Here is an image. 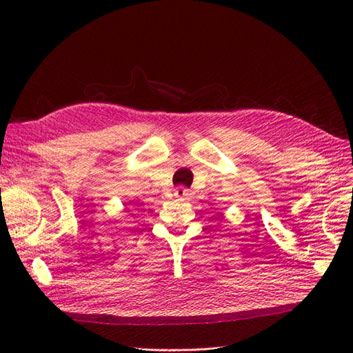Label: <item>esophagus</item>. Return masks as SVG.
<instances>
[{
    "instance_id": "1",
    "label": "esophagus",
    "mask_w": 353,
    "mask_h": 353,
    "mask_svg": "<svg viewBox=\"0 0 353 353\" xmlns=\"http://www.w3.org/2000/svg\"><path fill=\"white\" fill-rule=\"evenodd\" d=\"M174 196L178 199V200H188L191 197V193L190 190L184 188V187H176L174 190Z\"/></svg>"
}]
</instances>
